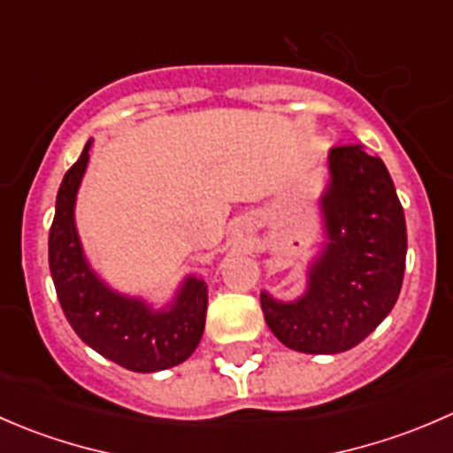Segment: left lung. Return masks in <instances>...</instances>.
<instances>
[{
  "instance_id": "1",
  "label": "left lung",
  "mask_w": 453,
  "mask_h": 453,
  "mask_svg": "<svg viewBox=\"0 0 453 453\" xmlns=\"http://www.w3.org/2000/svg\"><path fill=\"white\" fill-rule=\"evenodd\" d=\"M322 195L326 243L296 303L260 294L265 322L287 349L335 355L364 342L399 298L408 252L405 214L386 164L362 144L333 146Z\"/></svg>"
}]
</instances>
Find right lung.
Listing matches in <instances>:
<instances>
[{
    "mask_svg": "<svg viewBox=\"0 0 453 453\" xmlns=\"http://www.w3.org/2000/svg\"><path fill=\"white\" fill-rule=\"evenodd\" d=\"M91 140L65 173L50 227V272L67 322L87 346L134 372H157L186 362L205 326L208 287L186 278L175 300L162 311L144 300L109 289L87 263L74 226V203L89 162Z\"/></svg>",
    "mask_w": 453,
    "mask_h": 453,
    "instance_id": "1",
    "label": "right lung"
}]
</instances>
